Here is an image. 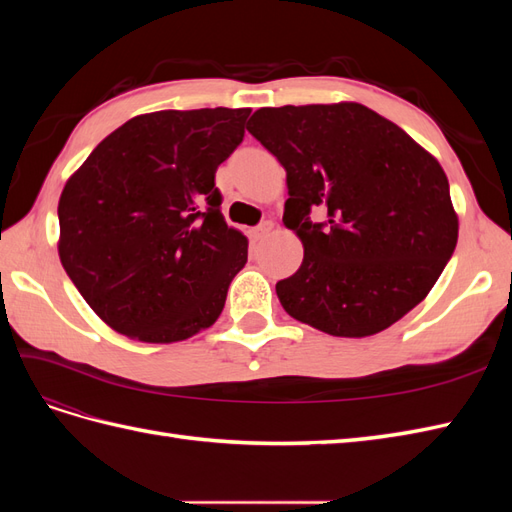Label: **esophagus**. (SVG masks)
I'll return each instance as SVG.
<instances>
[{
  "instance_id": "esophagus-1",
  "label": "esophagus",
  "mask_w": 512,
  "mask_h": 512,
  "mask_svg": "<svg viewBox=\"0 0 512 512\" xmlns=\"http://www.w3.org/2000/svg\"><path fill=\"white\" fill-rule=\"evenodd\" d=\"M271 230H273V224H271V222H265V224H260V226L252 228L250 235H252L254 241H260V239H265L267 235H271Z\"/></svg>"
}]
</instances>
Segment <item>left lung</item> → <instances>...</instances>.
Wrapping results in <instances>:
<instances>
[{
  "label": "left lung",
  "instance_id": "obj_1",
  "mask_svg": "<svg viewBox=\"0 0 512 512\" xmlns=\"http://www.w3.org/2000/svg\"><path fill=\"white\" fill-rule=\"evenodd\" d=\"M247 130L286 168L284 224L303 243L299 271L275 284L288 316L369 337L427 297L459 218L425 147L359 102L258 108ZM312 208L328 220L309 223Z\"/></svg>",
  "mask_w": 512,
  "mask_h": 512
}]
</instances>
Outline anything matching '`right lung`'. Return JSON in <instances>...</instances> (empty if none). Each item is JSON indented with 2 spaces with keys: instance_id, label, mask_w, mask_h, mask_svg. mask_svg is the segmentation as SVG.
Wrapping results in <instances>:
<instances>
[{
  "instance_id": "1",
  "label": "right lung",
  "mask_w": 512,
  "mask_h": 512,
  "mask_svg": "<svg viewBox=\"0 0 512 512\" xmlns=\"http://www.w3.org/2000/svg\"><path fill=\"white\" fill-rule=\"evenodd\" d=\"M250 108L136 115L89 153L59 196L57 252L87 305L145 344L183 342L220 318L247 262L215 170Z\"/></svg>"
}]
</instances>
